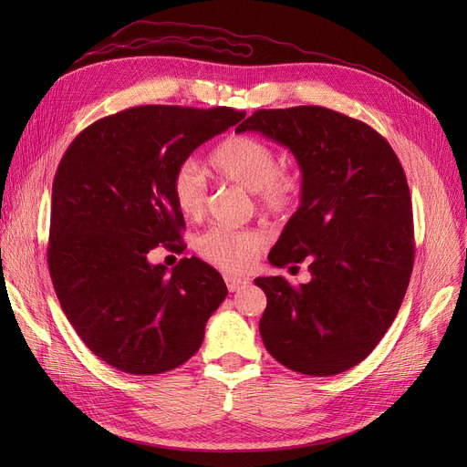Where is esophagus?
Masks as SVG:
<instances>
[{
  "label": "esophagus",
  "mask_w": 467,
  "mask_h": 467,
  "mask_svg": "<svg viewBox=\"0 0 467 467\" xmlns=\"http://www.w3.org/2000/svg\"><path fill=\"white\" fill-rule=\"evenodd\" d=\"M225 282H227L229 291H238L242 285H246V284H248V280H246V278H240V276H227V278H225Z\"/></svg>",
  "instance_id": "34e87169"
}]
</instances>
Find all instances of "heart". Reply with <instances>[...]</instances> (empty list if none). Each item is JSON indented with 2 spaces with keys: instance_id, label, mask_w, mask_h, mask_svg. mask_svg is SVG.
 <instances>
[{
  "instance_id": "b5f03b06",
  "label": "heart",
  "mask_w": 467,
  "mask_h": 467,
  "mask_svg": "<svg viewBox=\"0 0 467 467\" xmlns=\"http://www.w3.org/2000/svg\"><path fill=\"white\" fill-rule=\"evenodd\" d=\"M210 166L217 176L252 191L268 215L287 217L303 199L299 171L280 168L275 147L257 136L231 134L221 140L210 153ZM171 194L185 217L196 219L206 212L208 185L199 164L185 161L174 170ZM265 244V234L255 229L212 227L196 240V252L217 268L242 273L255 263Z\"/></svg>"
}]
</instances>
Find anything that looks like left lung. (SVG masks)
I'll return each instance as SVG.
<instances>
[{
  "instance_id": "obj_1",
  "label": "left lung",
  "mask_w": 467,
  "mask_h": 467,
  "mask_svg": "<svg viewBox=\"0 0 467 467\" xmlns=\"http://www.w3.org/2000/svg\"><path fill=\"white\" fill-rule=\"evenodd\" d=\"M293 153L303 199L268 254L275 266L308 261L312 280L255 278L266 308L263 345L310 377L348 371L394 322L412 273L410 192L400 159L369 125L320 106L259 109L236 127Z\"/></svg>"
}]
</instances>
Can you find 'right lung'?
<instances>
[{"label":"right lung","mask_w":467,"mask_h":467,"mask_svg":"<svg viewBox=\"0 0 467 467\" xmlns=\"http://www.w3.org/2000/svg\"><path fill=\"white\" fill-rule=\"evenodd\" d=\"M244 117L140 106L92 122L66 150L53 182L48 271L73 329L115 369L159 375L183 365L227 297L223 278L199 257L168 273L147 254L182 248L174 170Z\"/></svg>","instance_id":"obj_1"}]
</instances>
